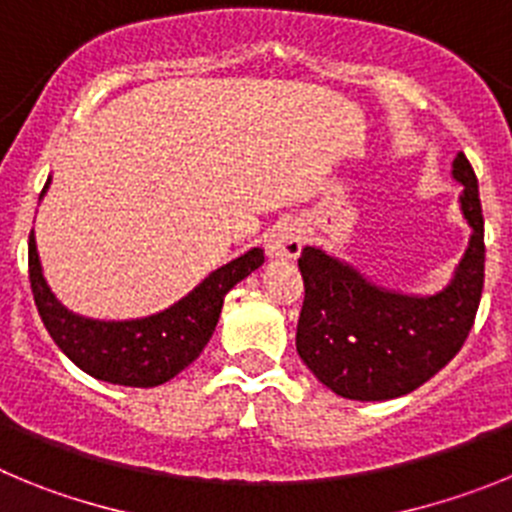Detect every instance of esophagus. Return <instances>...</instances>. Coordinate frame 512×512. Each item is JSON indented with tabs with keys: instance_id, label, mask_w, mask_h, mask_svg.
Returning a JSON list of instances; mask_svg holds the SVG:
<instances>
[{
	"instance_id": "obj_1",
	"label": "esophagus",
	"mask_w": 512,
	"mask_h": 512,
	"mask_svg": "<svg viewBox=\"0 0 512 512\" xmlns=\"http://www.w3.org/2000/svg\"><path fill=\"white\" fill-rule=\"evenodd\" d=\"M302 243H305V230L297 220H282L271 228L266 238V253L271 259H295L300 256Z\"/></svg>"
}]
</instances>
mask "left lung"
<instances>
[{
  "instance_id": "1",
  "label": "left lung",
  "mask_w": 512,
  "mask_h": 512,
  "mask_svg": "<svg viewBox=\"0 0 512 512\" xmlns=\"http://www.w3.org/2000/svg\"><path fill=\"white\" fill-rule=\"evenodd\" d=\"M454 179L464 184L459 202L472 238L451 284L436 295L382 289L320 248H302L297 264L305 302L297 354L336 395L361 402L408 395L441 372L467 341L485 287V217L464 153L454 158Z\"/></svg>"
}]
</instances>
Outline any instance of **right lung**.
<instances>
[{"instance_id": "obj_1", "label": "right lung", "mask_w": 512, "mask_h": 512, "mask_svg": "<svg viewBox=\"0 0 512 512\" xmlns=\"http://www.w3.org/2000/svg\"><path fill=\"white\" fill-rule=\"evenodd\" d=\"M48 184L51 179L45 182L40 197ZM261 264L264 251L251 248L230 264L212 271L200 287H194L169 310L140 320L107 323L81 318L66 310L45 284L33 233L27 243L30 287L45 330L81 372L125 387H156L187 369L210 341L225 295Z\"/></svg>"}]
</instances>
